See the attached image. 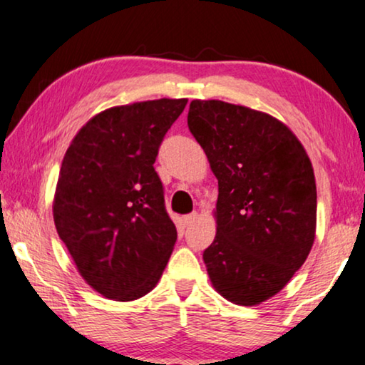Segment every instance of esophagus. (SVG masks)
Masks as SVG:
<instances>
[{
	"label": "esophagus",
	"mask_w": 365,
	"mask_h": 365,
	"mask_svg": "<svg viewBox=\"0 0 365 365\" xmlns=\"http://www.w3.org/2000/svg\"><path fill=\"white\" fill-rule=\"evenodd\" d=\"M197 219V212H192V214H187V215H184L182 217V224L184 225H189V224H192V222Z\"/></svg>",
	"instance_id": "34e87169"
}]
</instances>
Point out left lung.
<instances>
[{
  "label": "left lung",
  "mask_w": 365,
  "mask_h": 365,
  "mask_svg": "<svg viewBox=\"0 0 365 365\" xmlns=\"http://www.w3.org/2000/svg\"><path fill=\"white\" fill-rule=\"evenodd\" d=\"M187 125L219 181L217 234L204 250L215 292L255 306L287 287L316 237V181L297 135L272 115L192 100Z\"/></svg>",
  "instance_id": "8db88e82"
}]
</instances>
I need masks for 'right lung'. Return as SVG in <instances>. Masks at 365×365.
<instances>
[{
  "instance_id": "add662e5",
  "label": "right lung",
  "mask_w": 365,
  "mask_h": 365,
  "mask_svg": "<svg viewBox=\"0 0 365 365\" xmlns=\"http://www.w3.org/2000/svg\"><path fill=\"white\" fill-rule=\"evenodd\" d=\"M186 103L160 98L107 108L67 148L54 224L81 277L105 298L145 297L170 260L178 232L153 165Z\"/></svg>"
}]
</instances>
